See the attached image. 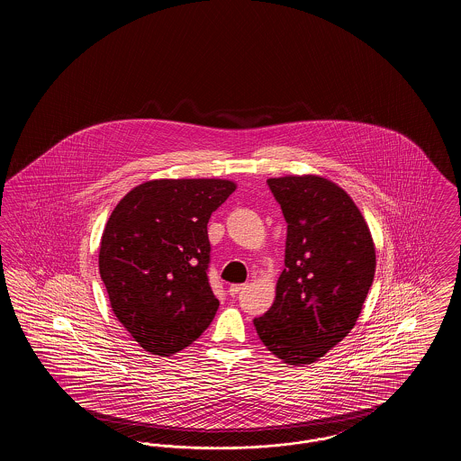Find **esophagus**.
Masks as SVG:
<instances>
[{
  "label": "esophagus",
  "mask_w": 461,
  "mask_h": 461,
  "mask_svg": "<svg viewBox=\"0 0 461 461\" xmlns=\"http://www.w3.org/2000/svg\"><path fill=\"white\" fill-rule=\"evenodd\" d=\"M243 286L241 284H233V285L228 286V292H230V295H237V294H240V290H243Z\"/></svg>",
  "instance_id": "34e87169"
}]
</instances>
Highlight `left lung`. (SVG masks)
I'll use <instances>...</instances> for the list:
<instances>
[{
    "mask_svg": "<svg viewBox=\"0 0 461 461\" xmlns=\"http://www.w3.org/2000/svg\"><path fill=\"white\" fill-rule=\"evenodd\" d=\"M286 224L285 269L273 306L254 320L286 365L323 357L354 329L375 276V243L348 192L323 176L269 177Z\"/></svg>",
    "mask_w": 461,
    "mask_h": 461,
    "instance_id": "obj_1",
    "label": "left lung"
}]
</instances>
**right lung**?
I'll list each match as a JSON object with an SVG mask.
<instances>
[{
    "label": "right lung",
    "instance_id": "add662e5",
    "mask_svg": "<svg viewBox=\"0 0 461 461\" xmlns=\"http://www.w3.org/2000/svg\"><path fill=\"white\" fill-rule=\"evenodd\" d=\"M235 188L218 177L150 179L112 211L100 276L115 318L145 351L176 354L214 320L220 301L207 280V222Z\"/></svg>",
    "mask_w": 461,
    "mask_h": 461
}]
</instances>
